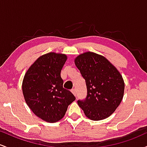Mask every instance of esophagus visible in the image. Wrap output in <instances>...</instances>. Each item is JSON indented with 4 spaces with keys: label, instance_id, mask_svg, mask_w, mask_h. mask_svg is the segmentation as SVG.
Wrapping results in <instances>:
<instances>
[{
    "label": "esophagus",
    "instance_id": "esophagus-1",
    "mask_svg": "<svg viewBox=\"0 0 147 147\" xmlns=\"http://www.w3.org/2000/svg\"><path fill=\"white\" fill-rule=\"evenodd\" d=\"M71 92L75 96V97H77V92H76L75 89H72V90H71Z\"/></svg>",
    "mask_w": 147,
    "mask_h": 147
}]
</instances>
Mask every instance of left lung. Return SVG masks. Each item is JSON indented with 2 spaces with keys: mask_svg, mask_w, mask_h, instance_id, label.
Instances as JSON below:
<instances>
[{
  "mask_svg": "<svg viewBox=\"0 0 147 147\" xmlns=\"http://www.w3.org/2000/svg\"><path fill=\"white\" fill-rule=\"evenodd\" d=\"M75 63L87 87L86 98L77 101L79 107L91 120L109 117L124 96V82L120 72L106 57L92 52L78 55Z\"/></svg>",
  "mask_w": 147,
  "mask_h": 147,
  "instance_id": "1",
  "label": "left lung"
}]
</instances>
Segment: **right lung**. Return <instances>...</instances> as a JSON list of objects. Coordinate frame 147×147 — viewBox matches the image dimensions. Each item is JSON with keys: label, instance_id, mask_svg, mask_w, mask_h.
<instances>
[{"label": "right lung", "instance_id": "right-lung-1", "mask_svg": "<svg viewBox=\"0 0 147 147\" xmlns=\"http://www.w3.org/2000/svg\"><path fill=\"white\" fill-rule=\"evenodd\" d=\"M66 60L65 54H45L30 65L23 78L22 90L25 102L37 117L47 122L61 120L75 100L72 92L63 88L61 77Z\"/></svg>", "mask_w": 147, "mask_h": 147}]
</instances>
